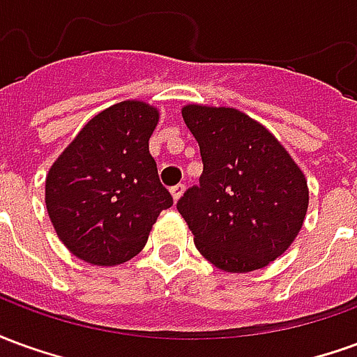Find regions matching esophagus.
Segmentation results:
<instances>
[{
	"mask_svg": "<svg viewBox=\"0 0 357 357\" xmlns=\"http://www.w3.org/2000/svg\"><path fill=\"white\" fill-rule=\"evenodd\" d=\"M183 191H185V187L181 185V183H179V185L172 187L170 193H172V199H174V202H178L179 199H181V195H183Z\"/></svg>",
	"mask_w": 357,
	"mask_h": 357,
	"instance_id": "1",
	"label": "esophagus"
}]
</instances>
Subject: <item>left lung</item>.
Wrapping results in <instances>:
<instances>
[{"label":"left lung","mask_w":357,"mask_h":357,"mask_svg":"<svg viewBox=\"0 0 357 357\" xmlns=\"http://www.w3.org/2000/svg\"><path fill=\"white\" fill-rule=\"evenodd\" d=\"M199 143L201 185L178 210L210 264L229 273L266 268L291 247L310 202L304 172L268 128L229 107L185 105Z\"/></svg>","instance_id":"1"}]
</instances>
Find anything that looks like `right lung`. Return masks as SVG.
<instances>
[{
	"label": "right lung",
	"instance_id": "obj_1",
	"mask_svg": "<svg viewBox=\"0 0 357 357\" xmlns=\"http://www.w3.org/2000/svg\"><path fill=\"white\" fill-rule=\"evenodd\" d=\"M156 124L153 105L116 102L95 114L47 172V214L76 258L93 266L132 260L172 206L149 153Z\"/></svg>",
	"mask_w": 357,
	"mask_h": 357
}]
</instances>
